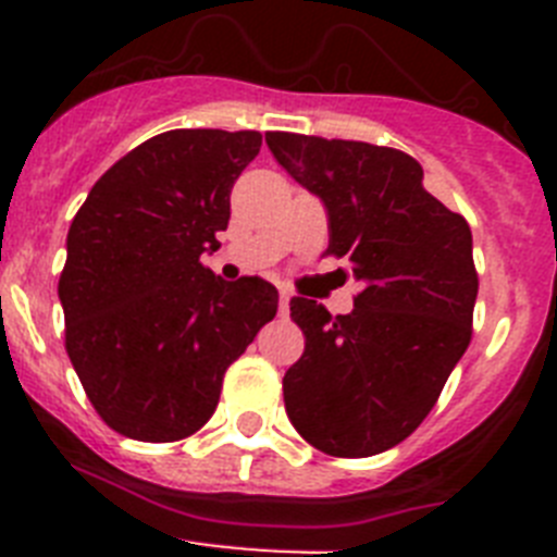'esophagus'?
<instances>
[{
	"mask_svg": "<svg viewBox=\"0 0 557 557\" xmlns=\"http://www.w3.org/2000/svg\"><path fill=\"white\" fill-rule=\"evenodd\" d=\"M289 298H293V293L282 289V295H278V312H282V314L289 312Z\"/></svg>",
	"mask_w": 557,
	"mask_h": 557,
	"instance_id": "esophagus-1",
	"label": "esophagus"
}]
</instances>
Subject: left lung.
Instances as JSON below:
<instances>
[{
	"instance_id": "obj_1",
	"label": "left lung",
	"mask_w": 557,
	"mask_h": 557,
	"mask_svg": "<svg viewBox=\"0 0 557 557\" xmlns=\"http://www.w3.org/2000/svg\"><path fill=\"white\" fill-rule=\"evenodd\" d=\"M270 152L329 214V253L362 293L332 318L309 298L289 314L307 337L284 373V407L334 457L393 449L435 407L471 343L476 270L469 223L424 189L412 156L368 141L268 133Z\"/></svg>"
}]
</instances>
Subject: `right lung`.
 Segmentation results:
<instances>
[{
    "label": "right lung",
    "mask_w": 557,
    "mask_h": 557,
    "mask_svg": "<svg viewBox=\"0 0 557 557\" xmlns=\"http://www.w3.org/2000/svg\"><path fill=\"white\" fill-rule=\"evenodd\" d=\"M262 133L181 127L147 139L91 186L66 236L58 298L88 401L133 441L189 437L218 410L223 376L275 318L259 275L200 264L228 228L231 186Z\"/></svg>",
    "instance_id": "1"
}]
</instances>
